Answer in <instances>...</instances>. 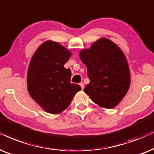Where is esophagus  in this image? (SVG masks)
<instances>
[{
  "instance_id": "obj_1",
  "label": "esophagus",
  "mask_w": 154,
  "mask_h": 154,
  "mask_svg": "<svg viewBox=\"0 0 154 154\" xmlns=\"http://www.w3.org/2000/svg\"><path fill=\"white\" fill-rule=\"evenodd\" d=\"M79 85H80V87H81V88H82V89H83L84 88H85V85H84V83H82V82L79 83Z\"/></svg>"
}]
</instances>
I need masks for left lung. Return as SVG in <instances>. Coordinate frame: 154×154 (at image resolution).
<instances>
[{"label": "left lung", "mask_w": 154, "mask_h": 154, "mask_svg": "<svg viewBox=\"0 0 154 154\" xmlns=\"http://www.w3.org/2000/svg\"><path fill=\"white\" fill-rule=\"evenodd\" d=\"M79 58L87 68L90 83L85 92L102 108H112L122 101L130 85V73L124 53L116 44L102 38Z\"/></svg>", "instance_id": "1"}]
</instances>
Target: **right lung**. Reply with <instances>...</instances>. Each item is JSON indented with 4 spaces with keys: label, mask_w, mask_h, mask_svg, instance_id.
<instances>
[{
    "label": "right lung",
    "mask_w": 154,
    "mask_h": 154,
    "mask_svg": "<svg viewBox=\"0 0 154 154\" xmlns=\"http://www.w3.org/2000/svg\"><path fill=\"white\" fill-rule=\"evenodd\" d=\"M71 53L58 43L47 41L36 50L27 72V89L33 99L51 114L68 107L81 87L70 82L71 71L64 67Z\"/></svg>",
    "instance_id": "right-lung-1"
}]
</instances>
